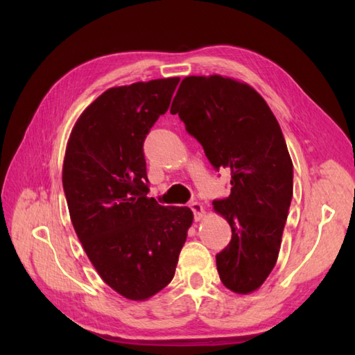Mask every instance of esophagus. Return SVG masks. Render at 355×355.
I'll return each instance as SVG.
<instances>
[{
	"instance_id": "1",
	"label": "esophagus",
	"mask_w": 355,
	"mask_h": 355,
	"mask_svg": "<svg viewBox=\"0 0 355 355\" xmlns=\"http://www.w3.org/2000/svg\"><path fill=\"white\" fill-rule=\"evenodd\" d=\"M191 209H192V212H193V216H195V221H200V220H202V216H205V207H202L200 202H192L191 205Z\"/></svg>"
}]
</instances>
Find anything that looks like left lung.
Listing matches in <instances>:
<instances>
[{
  "mask_svg": "<svg viewBox=\"0 0 355 355\" xmlns=\"http://www.w3.org/2000/svg\"><path fill=\"white\" fill-rule=\"evenodd\" d=\"M171 112L214 168L232 173L230 195L214 201L232 229L216 268L230 291H256L275 268L293 197V163L281 126L253 87L220 74L184 78Z\"/></svg>",
  "mask_w": 355,
  "mask_h": 355,
  "instance_id": "left-lung-1",
  "label": "left lung"
}]
</instances>
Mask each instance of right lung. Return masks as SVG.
Returning <instances> with one entry per match:
<instances>
[{
    "label": "right lung",
    "instance_id": "add662e5",
    "mask_svg": "<svg viewBox=\"0 0 355 355\" xmlns=\"http://www.w3.org/2000/svg\"><path fill=\"white\" fill-rule=\"evenodd\" d=\"M180 78L112 87L89 103L67 141L62 186L71 224L102 281L146 300L175 275L193 214L149 192L143 141Z\"/></svg>",
    "mask_w": 355,
    "mask_h": 355
}]
</instances>
